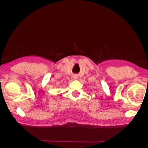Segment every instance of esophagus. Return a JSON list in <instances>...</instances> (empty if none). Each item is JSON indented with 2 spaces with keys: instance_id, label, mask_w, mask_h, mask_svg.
<instances>
[{
  "instance_id": "obj_1",
  "label": "esophagus",
  "mask_w": 148,
  "mask_h": 148,
  "mask_svg": "<svg viewBox=\"0 0 148 148\" xmlns=\"http://www.w3.org/2000/svg\"><path fill=\"white\" fill-rule=\"evenodd\" d=\"M73 78H74V79H76V77H73Z\"/></svg>"
}]
</instances>
